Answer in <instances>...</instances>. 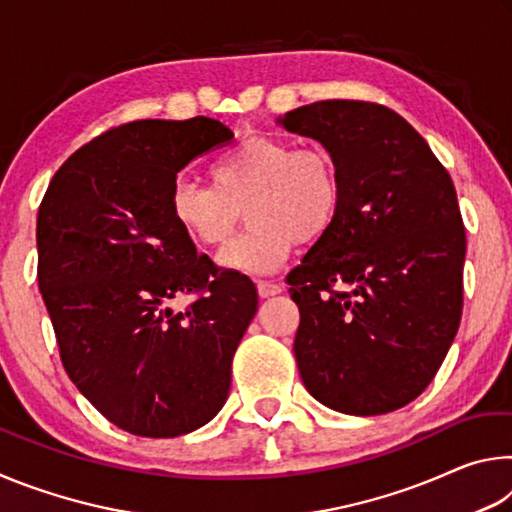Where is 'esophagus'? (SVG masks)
Segmentation results:
<instances>
[{"label": "esophagus", "mask_w": 512, "mask_h": 512, "mask_svg": "<svg viewBox=\"0 0 512 512\" xmlns=\"http://www.w3.org/2000/svg\"><path fill=\"white\" fill-rule=\"evenodd\" d=\"M257 293H259V298H273V296H277V293H282V287H280V284H275V282L259 280L257 282Z\"/></svg>", "instance_id": "1"}]
</instances>
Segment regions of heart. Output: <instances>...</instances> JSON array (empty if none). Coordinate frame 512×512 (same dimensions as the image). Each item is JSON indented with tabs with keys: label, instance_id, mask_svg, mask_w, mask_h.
<instances>
[{
	"label": "heart",
	"instance_id": "1",
	"mask_svg": "<svg viewBox=\"0 0 512 512\" xmlns=\"http://www.w3.org/2000/svg\"><path fill=\"white\" fill-rule=\"evenodd\" d=\"M212 187L178 180L169 192V212L189 239L219 246L246 212L244 235L219 253L228 271L266 275L287 262L300 244L323 239L341 210V180L325 151L248 137L216 158Z\"/></svg>",
	"mask_w": 512,
	"mask_h": 512
}]
</instances>
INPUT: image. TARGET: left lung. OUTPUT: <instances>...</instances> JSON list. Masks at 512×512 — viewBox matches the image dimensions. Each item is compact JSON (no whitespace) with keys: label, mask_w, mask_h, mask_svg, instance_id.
Returning <instances> with one entry per match:
<instances>
[{"label":"left lung","mask_w":512,"mask_h":512,"mask_svg":"<svg viewBox=\"0 0 512 512\" xmlns=\"http://www.w3.org/2000/svg\"><path fill=\"white\" fill-rule=\"evenodd\" d=\"M341 180L332 230L289 273L309 395L348 415L402 409L431 384L463 311L465 228L447 169L397 112L316 101L277 117Z\"/></svg>","instance_id":"obj_1"}]
</instances>
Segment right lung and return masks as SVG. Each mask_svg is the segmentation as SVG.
<instances>
[{"instance_id":"1","label":"right lung","mask_w":512,"mask_h":512,"mask_svg":"<svg viewBox=\"0 0 512 512\" xmlns=\"http://www.w3.org/2000/svg\"><path fill=\"white\" fill-rule=\"evenodd\" d=\"M221 121L142 119L56 171L38 212V284L60 359L119 429L176 438L210 422L257 314L246 275L219 273L169 212L178 173L232 140ZM194 292L185 312L170 302Z\"/></svg>"}]
</instances>
